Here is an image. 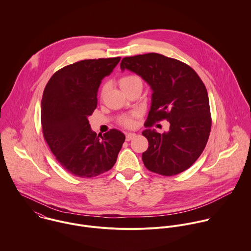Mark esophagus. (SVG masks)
<instances>
[{
	"mask_svg": "<svg viewBox=\"0 0 251 251\" xmlns=\"http://www.w3.org/2000/svg\"><path fill=\"white\" fill-rule=\"evenodd\" d=\"M134 137H136V134H135V133H133V132L126 133V141H129V140L133 139Z\"/></svg>",
	"mask_w": 251,
	"mask_h": 251,
	"instance_id": "34e87169",
	"label": "esophagus"
}]
</instances>
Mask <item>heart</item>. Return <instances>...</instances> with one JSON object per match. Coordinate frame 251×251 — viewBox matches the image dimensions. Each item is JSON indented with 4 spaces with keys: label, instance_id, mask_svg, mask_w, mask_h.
<instances>
[{
    "label": "heart",
    "instance_id": "1",
    "mask_svg": "<svg viewBox=\"0 0 251 251\" xmlns=\"http://www.w3.org/2000/svg\"><path fill=\"white\" fill-rule=\"evenodd\" d=\"M138 82H141V80H140L139 77H137V76H135V75H125V76H123V77L120 78V80H119V85H120L121 89L124 90V89H126V87H128V86H130V85H132V84H134V83H138ZM104 91H105V89H103L102 94L104 93ZM123 124H124L126 126H132L134 125V121H133V119H132L131 117H126V118H125V119L123 120Z\"/></svg>",
    "mask_w": 251,
    "mask_h": 251
}]
</instances>
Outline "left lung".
<instances>
[{"mask_svg":"<svg viewBox=\"0 0 251 251\" xmlns=\"http://www.w3.org/2000/svg\"><path fill=\"white\" fill-rule=\"evenodd\" d=\"M121 70L136 73L151 89V102L146 126L167 120L162 134L147 128L142 134L149 148L142 153L151 172L173 176L188 169L208 142L212 121L207 89L187 65L157 53L124 58Z\"/></svg>","mask_w":251,"mask_h":251,"instance_id":"8db88e82","label":"left lung"}]
</instances>
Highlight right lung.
<instances>
[{"instance_id": "add662e5", "label": "right lung", "mask_w": 251, "mask_h": 251, "mask_svg": "<svg viewBox=\"0 0 251 251\" xmlns=\"http://www.w3.org/2000/svg\"><path fill=\"white\" fill-rule=\"evenodd\" d=\"M120 60L117 57L74 63L56 72L44 89V139L63 168L76 177L92 178L110 170L126 140L118 129L98 135L88 120L98 105L102 79Z\"/></svg>"}]
</instances>
